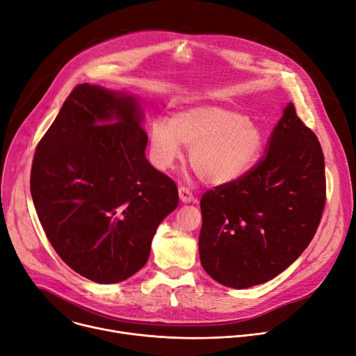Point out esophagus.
<instances>
[{
  "label": "esophagus",
  "instance_id": "1",
  "mask_svg": "<svg viewBox=\"0 0 356 356\" xmlns=\"http://www.w3.org/2000/svg\"><path fill=\"white\" fill-rule=\"evenodd\" d=\"M179 196L183 203H191L195 200L193 193L188 188H186V186H179Z\"/></svg>",
  "mask_w": 356,
  "mask_h": 356
}]
</instances>
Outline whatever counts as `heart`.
Masks as SVG:
<instances>
[{"label":"heart","instance_id":"obj_1","mask_svg":"<svg viewBox=\"0 0 356 356\" xmlns=\"http://www.w3.org/2000/svg\"><path fill=\"white\" fill-rule=\"evenodd\" d=\"M180 144L189 147V163L203 181L225 184L254 167L264 134L239 111L204 105L177 111L167 124L153 122L149 154L159 170H168L180 159Z\"/></svg>","mask_w":356,"mask_h":356}]
</instances>
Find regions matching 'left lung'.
Masks as SVG:
<instances>
[{"instance_id":"1","label":"left lung","mask_w":356,"mask_h":356,"mask_svg":"<svg viewBox=\"0 0 356 356\" xmlns=\"http://www.w3.org/2000/svg\"><path fill=\"white\" fill-rule=\"evenodd\" d=\"M250 172L200 199V263L218 283L247 289L283 273L307 248L326 203L319 140L289 104Z\"/></svg>"}]
</instances>
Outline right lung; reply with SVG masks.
I'll list each match as a JSON object with an SVG mask.
<instances>
[{
	"instance_id": "add662e5",
	"label": "right lung",
	"mask_w": 356,
	"mask_h": 356,
	"mask_svg": "<svg viewBox=\"0 0 356 356\" xmlns=\"http://www.w3.org/2000/svg\"><path fill=\"white\" fill-rule=\"evenodd\" d=\"M145 145L134 98L82 83L35 147L37 216L58 255L95 283L141 270L160 222L177 208L176 183L148 163Z\"/></svg>"
}]
</instances>
